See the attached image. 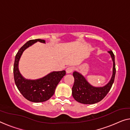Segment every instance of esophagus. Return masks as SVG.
<instances>
[{
  "mask_svg": "<svg viewBox=\"0 0 130 130\" xmlns=\"http://www.w3.org/2000/svg\"><path fill=\"white\" fill-rule=\"evenodd\" d=\"M73 71V68L70 67L67 68V69H66V72H67V73H71Z\"/></svg>",
  "mask_w": 130,
  "mask_h": 130,
  "instance_id": "1",
  "label": "esophagus"
}]
</instances>
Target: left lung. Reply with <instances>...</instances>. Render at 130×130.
I'll return each instance as SVG.
<instances>
[{
  "instance_id": "left-lung-1",
  "label": "left lung",
  "mask_w": 130,
  "mask_h": 130,
  "mask_svg": "<svg viewBox=\"0 0 130 130\" xmlns=\"http://www.w3.org/2000/svg\"><path fill=\"white\" fill-rule=\"evenodd\" d=\"M113 61V72L111 79L107 84L103 86H94L89 84L85 76L80 72L74 71V84L72 89V96L76 101L85 104H92L99 102L109 92L115 80L116 65L115 55L111 50L108 51Z\"/></svg>"
}]
</instances>
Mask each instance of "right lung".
Instances as JSON below:
<instances>
[{"mask_svg":"<svg viewBox=\"0 0 130 130\" xmlns=\"http://www.w3.org/2000/svg\"><path fill=\"white\" fill-rule=\"evenodd\" d=\"M37 42L45 44V41L44 40H30L19 50L15 57L13 73L15 85L22 95L29 101L40 103L46 101L54 95L56 87L65 76L66 72L64 70L53 71L37 79H28L23 76L19 68L20 58L27 48Z\"/></svg>","mask_w":130,"mask_h":130,"instance_id":"right-lung-1","label":"right lung"}]
</instances>
